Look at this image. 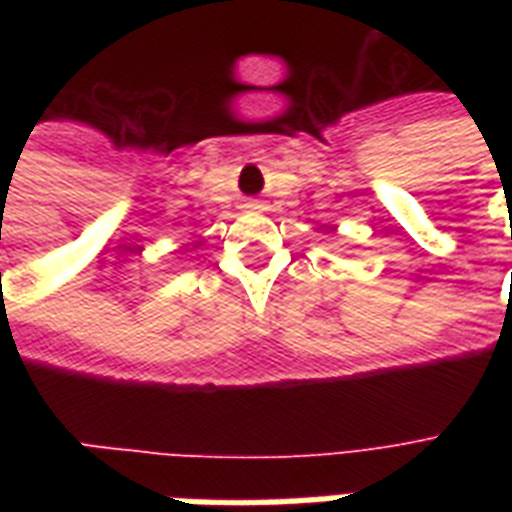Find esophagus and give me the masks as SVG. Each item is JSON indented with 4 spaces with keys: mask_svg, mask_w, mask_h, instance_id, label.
<instances>
[{
    "mask_svg": "<svg viewBox=\"0 0 512 512\" xmlns=\"http://www.w3.org/2000/svg\"><path fill=\"white\" fill-rule=\"evenodd\" d=\"M244 207H247V209H257V207H260V204H257V201H247Z\"/></svg>",
    "mask_w": 512,
    "mask_h": 512,
    "instance_id": "obj_1",
    "label": "esophagus"
}]
</instances>
